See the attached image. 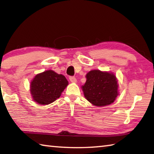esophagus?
<instances>
[{"instance_id": "esophagus-1", "label": "esophagus", "mask_w": 154, "mask_h": 154, "mask_svg": "<svg viewBox=\"0 0 154 154\" xmlns=\"http://www.w3.org/2000/svg\"><path fill=\"white\" fill-rule=\"evenodd\" d=\"M69 79H70V81H71L72 83H76L77 82V79H76V78H75V77H69Z\"/></svg>"}]
</instances>
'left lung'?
<instances>
[{
    "instance_id": "obj_1",
    "label": "left lung",
    "mask_w": 154,
    "mask_h": 154,
    "mask_svg": "<svg viewBox=\"0 0 154 154\" xmlns=\"http://www.w3.org/2000/svg\"><path fill=\"white\" fill-rule=\"evenodd\" d=\"M82 86L85 98L95 106H103L114 102L118 95V84L113 73L94 70L86 75Z\"/></svg>"
}]
</instances>
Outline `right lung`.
Returning <instances> with one entry per match:
<instances>
[{"label":"right lung","mask_w":154,"mask_h":154,"mask_svg":"<svg viewBox=\"0 0 154 154\" xmlns=\"http://www.w3.org/2000/svg\"><path fill=\"white\" fill-rule=\"evenodd\" d=\"M64 75L53 71H47L36 75L30 84V92L35 102L40 105H48L61 95L68 85Z\"/></svg>","instance_id":"add662e5"}]
</instances>
